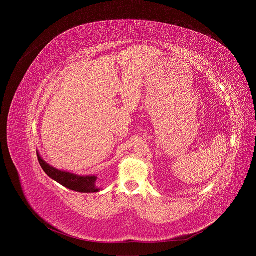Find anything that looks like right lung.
<instances>
[{"mask_svg":"<svg viewBox=\"0 0 256 256\" xmlns=\"http://www.w3.org/2000/svg\"><path fill=\"white\" fill-rule=\"evenodd\" d=\"M38 158L40 161V164L44 171L54 181L58 182L62 186L75 190L77 192H84V194H90V192H98L100 190L96 188V180L97 176L89 175V176H81L70 172L58 170L50 164H48L38 153Z\"/></svg>","mask_w":256,"mask_h":256,"instance_id":"1","label":"right lung"}]
</instances>
